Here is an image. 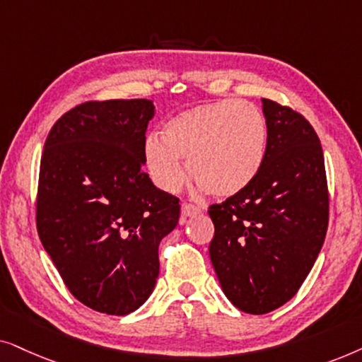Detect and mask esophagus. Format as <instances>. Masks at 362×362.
Listing matches in <instances>:
<instances>
[{
  "mask_svg": "<svg viewBox=\"0 0 362 362\" xmlns=\"http://www.w3.org/2000/svg\"><path fill=\"white\" fill-rule=\"evenodd\" d=\"M200 206H197L195 204H190V202H184L182 204V215L184 216H194L200 214Z\"/></svg>",
  "mask_w": 362,
  "mask_h": 362,
  "instance_id": "obj_1",
  "label": "esophagus"
}]
</instances>
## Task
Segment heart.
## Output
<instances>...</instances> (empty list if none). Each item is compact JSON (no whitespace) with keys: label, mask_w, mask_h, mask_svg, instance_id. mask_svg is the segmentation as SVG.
I'll use <instances>...</instances> for the list:
<instances>
[{"label":"heart","mask_w":362,"mask_h":362,"mask_svg":"<svg viewBox=\"0 0 362 362\" xmlns=\"http://www.w3.org/2000/svg\"><path fill=\"white\" fill-rule=\"evenodd\" d=\"M268 127L257 105L240 99L200 104L168 119L162 137L146 141V163L153 182L175 192L187 178L206 194L226 199L243 192L262 170Z\"/></svg>","instance_id":"heart-1"}]
</instances>
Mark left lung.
<instances>
[{
	"label": "left lung",
	"mask_w": 362,
	"mask_h": 362,
	"mask_svg": "<svg viewBox=\"0 0 362 362\" xmlns=\"http://www.w3.org/2000/svg\"><path fill=\"white\" fill-rule=\"evenodd\" d=\"M262 103L268 127L262 170L243 192L209 206L211 264L226 298L250 315H267L296 295L329 221L320 137L296 110Z\"/></svg>",
	"instance_id": "1"
}]
</instances>
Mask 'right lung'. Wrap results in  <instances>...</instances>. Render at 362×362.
Segmentation results:
<instances>
[{
	"mask_svg": "<svg viewBox=\"0 0 362 362\" xmlns=\"http://www.w3.org/2000/svg\"><path fill=\"white\" fill-rule=\"evenodd\" d=\"M148 99L88 100L56 120L40 165L36 228L71 295L124 316L158 276V243L180 216L146 162Z\"/></svg>",
	"mask_w": 362,
	"mask_h": 362,
	"instance_id": "right-lung-1",
	"label": "right lung"
}]
</instances>
